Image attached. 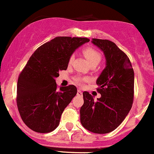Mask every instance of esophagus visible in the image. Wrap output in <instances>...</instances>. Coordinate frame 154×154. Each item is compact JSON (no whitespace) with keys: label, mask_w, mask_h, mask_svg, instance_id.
Segmentation results:
<instances>
[{"label":"esophagus","mask_w":154,"mask_h":154,"mask_svg":"<svg viewBox=\"0 0 154 154\" xmlns=\"http://www.w3.org/2000/svg\"><path fill=\"white\" fill-rule=\"evenodd\" d=\"M77 95L82 96V91L81 90H78V91H77Z\"/></svg>","instance_id":"34e87169"}]
</instances>
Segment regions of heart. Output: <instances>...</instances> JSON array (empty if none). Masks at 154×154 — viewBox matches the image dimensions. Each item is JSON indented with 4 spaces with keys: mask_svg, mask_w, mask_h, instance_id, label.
I'll return each mask as SVG.
<instances>
[{
    "mask_svg": "<svg viewBox=\"0 0 154 154\" xmlns=\"http://www.w3.org/2000/svg\"><path fill=\"white\" fill-rule=\"evenodd\" d=\"M83 55L85 56V57L86 58V60H88V63H90V65L92 64V63H98L101 60V55L100 53L97 51L96 49H94V48L90 47V46H87V47H85L82 50ZM73 59H74V56L72 55L69 58V63H71L72 62ZM83 79L82 78H76L75 82L78 84H81L83 82Z\"/></svg>",
    "mask_w": 154,
    "mask_h": 154,
    "instance_id": "b5f03b06",
    "label": "heart"
}]
</instances>
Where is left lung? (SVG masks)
Here are the masks:
<instances>
[{"label":"left lung","mask_w":154,"mask_h":154,"mask_svg":"<svg viewBox=\"0 0 154 154\" xmlns=\"http://www.w3.org/2000/svg\"><path fill=\"white\" fill-rule=\"evenodd\" d=\"M91 43L103 52L106 66L96 81L101 98L95 101L88 91L83 92L80 121L89 131L108 134L122 123L131 109L134 73L128 56L115 43L100 39H92Z\"/></svg>","instance_id":"8db88e82"}]
</instances>
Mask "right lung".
Masks as SVG:
<instances>
[{"instance_id":"obj_1","label":"right lung","mask_w":154,"mask_h":154,"mask_svg":"<svg viewBox=\"0 0 154 154\" xmlns=\"http://www.w3.org/2000/svg\"><path fill=\"white\" fill-rule=\"evenodd\" d=\"M88 38L58 36L30 56L20 74L17 104L25 125L38 133H49L60 125L65 108L76 95L75 85L57 88L59 72L66 70L70 56Z\"/></svg>"}]
</instances>
